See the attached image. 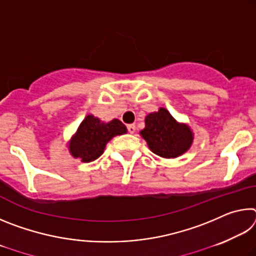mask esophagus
I'll return each mask as SVG.
<instances>
[{"label": "esophagus", "mask_w": 256, "mask_h": 256, "mask_svg": "<svg viewBox=\"0 0 256 256\" xmlns=\"http://www.w3.org/2000/svg\"><path fill=\"white\" fill-rule=\"evenodd\" d=\"M136 126L134 124H128V131L131 133V134H133L134 132H136Z\"/></svg>", "instance_id": "34e87169"}]
</instances>
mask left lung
Wrapping results in <instances>:
<instances>
[{
  "mask_svg": "<svg viewBox=\"0 0 256 256\" xmlns=\"http://www.w3.org/2000/svg\"><path fill=\"white\" fill-rule=\"evenodd\" d=\"M146 128L140 132L154 154L162 158H176L192 146L193 132L188 125L178 123L166 108L150 112Z\"/></svg>",
  "mask_w": 256,
  "mask_h": 256,
  "instance_id": "left-lung-1",
  "label": "left lung"
}]
</instances>
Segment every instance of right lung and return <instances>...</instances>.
<instances>
[{"mask_svg": "<svg viewBox=\"0 0 256 256\" xmlns=\"http://www.w3.org/2000/svg\"><path fill=\"white\" fill-rule=\"evenodd\" d=\"M126 132V126L118 118L104 123L94 115H88L72 136L68 150L73 157L80 158L81 162H94L102 154L110 138Z\"/></svg>", "mask_w": 256, "mask_h": 256, "instance_id": "add662e5", "label": "right lung"}]
</instances>
